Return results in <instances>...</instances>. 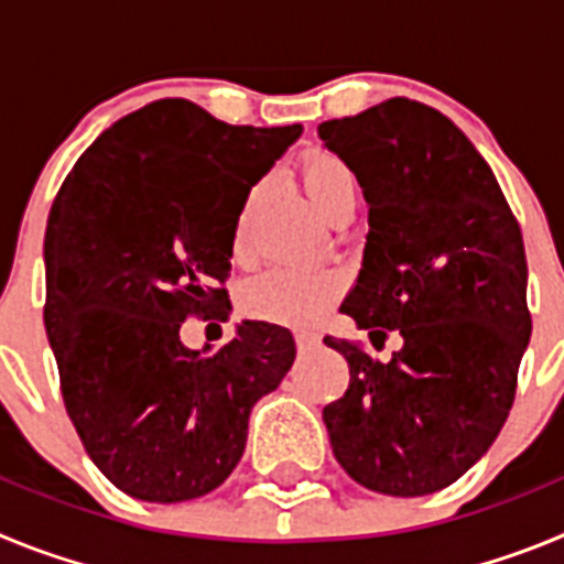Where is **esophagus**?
Wrapping results in <instances>:
<instances>
[{
	"label": "esophagus",
	"mask_w": 564,
	"mask_h": 564,
	"mask_svg": "<svg viewBox=\"0 0 564 564\" xmlns=\"http://www.w3.org/2000/svg\"><path fill=\"white\" fill-rule=\"evenodd\" d=\"M316 344H318L316 333H307V330H299V333H296V347H299V352L313 350Z\"/></svg>",
	"instance_id": "esophagus-1"
}]
</instances>
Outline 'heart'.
I'll return each instance as SVG.
<instances>
[{"label":"heart","instance_id":"obj_1","mask_svg":"<svg viewBox=\"0 0 564 564\" xmlns=\"http://www.w3.org/2000/svg\"><path fill=\"white\" fill-rule=\"evenodd\" d=\"M299 183L305 188L307 200L316 206L318 214H325L327 220L344 206H356V172L338 154L325 152V149H313V152L302 154ZM259 197H262V188L253 186L239 203L231 239L237 259L246 257L248 246H251V223ZM341 276L333 268L279 265L253 276L242 288V307L251 316L276 322V325L311 327L330 313V307L341 296Z\"/></svg>","mask_w":564,"mask_h":564}]
</instances>
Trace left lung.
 <instances>
[{
  "instance_id": "8db88e82",
  "label": "left lung",
  "mask_w": 564,
  "mask_h": 564,
  "mask_svg": "<svg viewBox=\"0 0 564 564\" xmlns=\"http://www.w3.org/2000/svg\"><path fill=\"white\" fill-rule=\"evenodd\" d=\"M318 138L370 206L341 313L372 344L403 338L383 364L325 336L350 364V387L322 412L333 455L378 495H432L486 455L514 403L531 338L520 223L480 152L426 104L390 98L318 123Z\"/></svg>"
}]
</instances>
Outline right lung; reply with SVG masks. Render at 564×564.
Listing matches in <instances>:
<instances>
[{
  "label": "right lung",
  "mask_w": 564,
  "mask_h": 564,
  "mask_svg": "<svg viewBox=\"0 0 564 564\" xmlns=\"http://www.w3.org/2000/svg\"><path fill=\"white\" fill-rule=\"evenodd\" d=\"M302 127H231L186 98L115 121L78 158L44 234V327L67 415L123 495L183 502L226 482L253 403L291 370V330L242 322L188 350V316L226 318L239 203Z\"/></svg>",
  "instance_id": "1"
}]
</instances>
